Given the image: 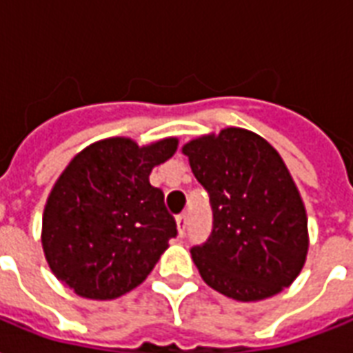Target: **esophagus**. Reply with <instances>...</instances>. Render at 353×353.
Returning a JSON list of instances; mask_svg holds the SVG:
<instances>
[{
  "mask_svg": "<svg viewBox=\"0 0 353 353\" xmlns=\"http://www.w3.org/2000/svg\"><path fill=\"white\" fill-rule=\"evenodd\" d=\"M176 223H177V232H179V236H183L185 228H187V223H189V215H187V213L177 215Z\"/></svg>",
  "mask_w": 353,
  "mask_h": 353,
  "instance_id": "34e87169",
  "label": "esophagus"
}]
</instances>
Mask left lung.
<instances>
[{"mask_svg":"<svg viewBox=\"0 0 353 353\" xmlns=\"http://www.w3.org/2000/svg\"><path fill=\"white\" fill-rule=\"evenodd\" d=\"M183 153L213 211L210 237L190 249L203 281L237 301L265 299L290 286L309 237L305 205L281 155L236 127L196 138Z\"/></svg>","mask_w":353,"mask_h":353,"instance_id":"obj_1","label":"left lung"}]
</instances>
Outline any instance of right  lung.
I'll return each instance as SVG.
<instances>
[{"instance_id":"1","label":"right lung","mask_w":353,"mask_h":353,"mask_svg":"<svg viewBox=\"0 0 353 353\" xmlns=\"http://www.w3.org/2000/svg\"><path fill=\"white\" fill-rule=\"evenodd\" d=\"M177 150L176 138L138 148L108 138L80 151L54 185L43 216L52 273L88 299H116L145 281L177 236L153 166Z\"/></svg>"}]
</instances>
